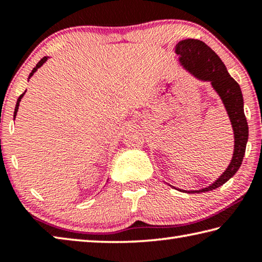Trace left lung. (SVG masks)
<instances>
[{
  "mask_svg": "<svg viewBox=\"0 0 262 262\" xmlns=\"http://www.w3.org/2000/svg\"><path fill=\"white\" fill-rule=\"evenodd\" d=\"M177 54L180 55V62L186 69L195 76L210 81L215 90L219 92L222 100L227 107L234 133V152L232 161L227 171L219 180L209 187L196 192L190 190L188 193H202L216 189L234 176L242 165L245 155L248 139V126L244 114V101L239 84L230 76L227 68L219 55L211 48L198 39H186L177 45Z\"/></svg>",
  "mask_w": 262,
  "mask_h": 262,
  "instance_id": "left-lung-1",
  "label": "left lung"
}]
</instances>
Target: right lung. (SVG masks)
I'll use <instances>...</instances> for the list:
<instances>
[{"instance_id":"add662e5","label":"right lung","mask_w":262,"mask_h":262,"mask_svg":"<svg viewBox=\"0 0 262 262\" xmlns=\"http://www.w3.org/2000/svg\"><path fill=\"white\" fill-rule=\"evenodd\" d=\"M46 60H47V57L45 56V57H42V59L40 60V61H39L38 62V63H37V66H35V67L33 68V70H32V72H31V74H30V76H29V78L31 77V76H32V75L35 73V70H37L39 67H41V66L43 64V63H45V62H46ZM24 94H25V92H24ZM24 94H21L20 96H19V98L18 99H17V104H16V107H15V112H14V119L16 118V114H17V111H18V106H19V101H20V99H21V97H23L24 96Z\"/></svg>"}]
</instances>
